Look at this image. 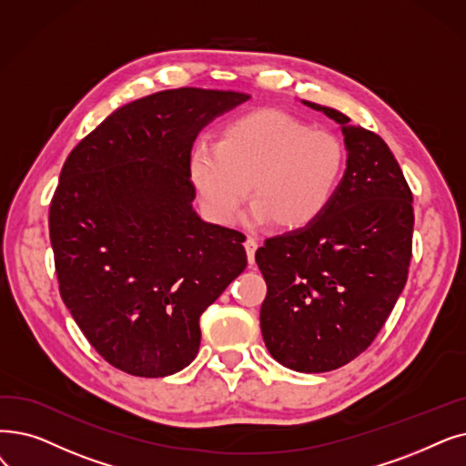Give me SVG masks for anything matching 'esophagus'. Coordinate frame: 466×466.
I'll return each mask as SVG.
<instances>
[{"label": "esophagus", "instance_id": "1", "mask_svg": "<svg viewBox=\"0 0 466 466\" xmlns=\"http://www.w3.org/2000/svg\"><path fill=\"white\" fill-rule=\"evenodd\" d=\"M246 251H248V258H249V265H253V262H255V251H257V248H258V241L255 239V238H248L246 239Z\"/></svg>", "mask_w": 466, "mask_h": 466}]
</instances>
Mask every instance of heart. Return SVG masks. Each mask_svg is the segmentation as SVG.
<instances>
[{"mask_svg": "<svg viewBox=\"0 0 466 466\" xmlns=\"http://www.w3.org/2000/svg\"><path fill=\"white\" fill-rule=\"evenodd\" d=\"M342 167L345 150L333 133L270 108L232 119L218 145L201 143L190 156L192 180L211 217L234 220L251 183L253 217L281 230L307 227L326 211Z\"/></svg>", "mask_w": 466, "mask_h": 466, "instance_id": "b5f03b06", "label": "heart"}]
</instances>
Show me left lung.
<instances>
[{"label": "left lung", "instance_id": "obj_1", "mask_svg": "<svg viewBox=\"0 0 466 466\" xmlns=\"http://www.w3.org/2000/svg\"><path fill=\"white\" fill-rule=\"evenodd\" d=\"M302 103L340 126L347 171L314 222L257 249L267 281L260 331L281 366L323 373L360 356L390 316L408 281L415 217L387 143L339 110Z\"/></svg>", "mask_w": 466, "mask_h": 466}]
</instances>
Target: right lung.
<instances>
[{
  "instance_id": "right-lung-1",
  "label": "right lung",
  "mask_w": 466,
  "mask_h": 466,
  "mask_svg": "<svg viewBox=\"0 0 466 466\" xmlns=\"http://www.w3.org/2000/svg\"><path fill=\"white\" fill-rule=\"evenodd\" d=\"M249 95L180 87L112 112L66 157L49 208L58 291L91 347L137 377L185 370L199 316L248 267L246 236L192 209L194 140Z\"/></svg>"
}]
</instances>
